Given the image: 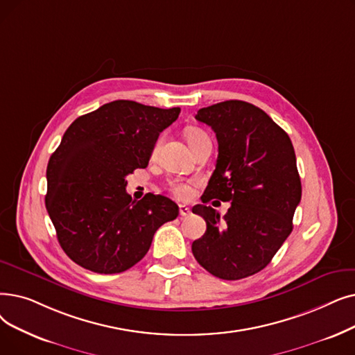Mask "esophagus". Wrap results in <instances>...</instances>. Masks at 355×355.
<instances>
[{
	"instance_id": "esophagus-1",
	"label": "esophagus",
	"mask_w": 355,
	"mask_h": 355,
	"mask_svg": "<svg viewBox=\"0 0 355 355\" xmlns=\"http://www.w3.org/2000/svg\"><path fill=\"white\" fill-rule=\"evenodd\" d=\"M178 209H180V216H181V218H186V216H189L191 213V210L186 205H180Z\"/></svg>"
}]
</instances>
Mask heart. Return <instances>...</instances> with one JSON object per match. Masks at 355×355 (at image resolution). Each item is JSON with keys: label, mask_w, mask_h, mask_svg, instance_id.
<instances>
[{"label": "heart", "mask_w": 355, "mask_h": 355, "mask_svg": "<svg viewBox=\"0 0 355 355\" xmlns=\"http://www.w3.org/2000/svg\"><path fill=\"white\" fill-rule=\"evenodd\" d=\"M205 136H206V133H205L203 130L196 129V128H191V129H187V130H186V137H187V141H189V144H190L191 148H193L200 139H203ZM159 145H161V141H158V142L155 144V146H153V153L158 152ZM169 190H171V193H173L175 197L182 198V200H184V198H189L190 194H191V189H190L189 184L180 182V181L169 182Z\"/></svg>", "instance_id": "obj_1"}]
</instances>
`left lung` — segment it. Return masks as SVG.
I'll list each match as a JSON object with an SVG mask.
<instances>
[{
	"label": "left lung",
	"mask_w": 355,
	"mask_h": 355,
	"mask_svg": "<svg viewBox=\"0 0 355 355\" xmlns=\"http://www.w3.org/2000/svg\"><path fill=\"white\" fill-rule=\"evenodd\" d=\"M196 119L216 133L219 155L203 205L193 207L207 229L191 251L214 277L241 280L266 268L291 234L302 198L295 148L266 112L246 101L205 107ZM211 198L233 202L223 218L207 206Z\"/></svg>",
	"instance_id": "1"
}]
</instances>
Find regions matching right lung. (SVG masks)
<instances>
[{"label": "right lung", "instance_id": "obj_1", "mask_svg": "<svg viewBox=\"0 0 355 355\" xmlns=\"http://www.w3.org/2000/svg\"><path fill=\"white\" fill-rule=\"evenodd\" d=\"M181 109L116 100L76 119L46 169V209L65 254L85 270L117 274L146 255L178 206L148 193L135 202L126 177L146 168L159 133Z\"/></svg>", "mask_w": 355, "mask_h": 355}]
</instances>
